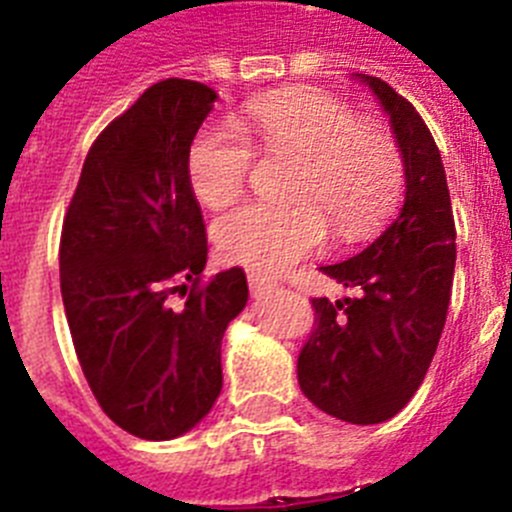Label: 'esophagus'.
Masks as SVG:
<instances>
[{"mask_svg":"<svg viewBox=\"0 0 512 512\" xmlns=\"http://www.w3.org/2000/svg\"><path fill=\"white\" fill-rule=\"evenodd\" d=\"M247 278H250V291L255 299L257 296H265V293L273 291V288L278 286V281H275V278H270L268 273H262V270H255V268L247 273Z\"/></svg>","mask_w":512,"mask_h":512,"instance_id":"esophagus-1","label":"esophagus"}]
</instances>
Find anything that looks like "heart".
Returning <instances> with one entry per match:
<instances>
[{
    "label": "heart",
    "mask_w": 512,
    "mask_h": 512,
    "mask_svg": "<svg viewBox=\"0 0 512 512\" xmlns=\"http://www.w3.org/2000/svg\"><path fill=\"white\" fill-rule=\"evenodd\" d=\"M242 131L203 128L188 149L195 201L221 208L234 201L262 157H293L286 206L239 203L213 221L221 255L275 270L317 247L330 224L340 239H363L397 206L404 185L399 141L379 123L358 121L340 97L309 87L260 95L244 108Z\"/></svg>",
    "instance_id": "heart-1"
}]
</instances>
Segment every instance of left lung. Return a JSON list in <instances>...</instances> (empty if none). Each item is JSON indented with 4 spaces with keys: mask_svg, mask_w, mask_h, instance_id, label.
I'll return each mask as SVG.
<instances>
[{
    "mask_svg": "<svg viewBox=\"0 0 512 512\" xmlns=\"http://www.w3.org/2000/svg\"><path fill=\"white\" fill-rule=\"evenodd\" d=\"M376 92L397 133L407 193L394 224L361 255L319 268L361 299H311L317 319L299 355L301 391L319 410L376 425L415 397L451 304L456 224L441 151L407 97L379 77Z\"/></svg>",
    "mask_w": 512,
    "mask_h": 512,
    "instance_id": "8db88e82",
    "label": "left lung"
}]
</instances>
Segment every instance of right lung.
I'll use <instances>...</instances> for the list:
<instances>
[{
	"mask_svg": "<svg viewBox=\"0 0 512 512\" xmlns=\"http://www.w3.org/2000/svg\"><path fill=\"white\" fill-rule=\"evenodd\" d=\"M213 100L193 79L151 84L90 146L61 226V299L84 379L144 441L208 415L224 381L221 337L250 299L242 268L201 275L208 242L188 149Z\"/></svg>",
	"mask_w": 512,
	"mask_h": 512,
	"instance_id": "1",
	"label": "right lung"
}]
</instances>
